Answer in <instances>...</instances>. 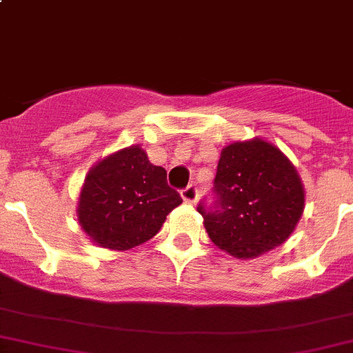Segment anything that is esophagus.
I'll return each instance as SVG.
<instances>
[{
  "instance_id": "obj_1",
  "label": "esophagus",
  "mask_w": 353,
  "mask_h": 353,
  "mask_svg": "<svg viewBox=\"0 0 353 353\" xmlns=\"http://www.w3.org/2000/svg\"><path fill=\"white\" fill-rule=\"evenodd\" d=\"M181 196H183V200L186 201V203H194L198 198V190L194 184H190V186L184 188L183 191H181Z\"/></svg>"
}]
</instances>
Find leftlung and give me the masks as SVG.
<instances>
[{
	"label": "left lung",
	"mask_w": 353,
	"mask_h": 353,
	"mask_svg": "<svg viewBox=\"0 0 353 353\" xmlns=\"http://www.w3.org/2000/svg\"><path fill=\"white\" fill-rule=\"evenodd\" d=\"M215 210L198 212L215 246L234 259H255L283 245L305 208L295 165L262 138L222 148L215 176Z\"/></svg>",
	"instance_id": "obj_1"
}]
</instances>
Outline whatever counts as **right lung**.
Segmentation results:
<instances>
[{
	"instance_id": "add662e5",
	"label": "right lung",
	"mask_w": 353,
	"mask_h": 353,
	"mask_svg": "<svg viewBox=\"0 0 353 353\" xmlns=\"http://www.w3.org/2000/svg\"><path fill=\"white\" fill-rule=\"evenodd\" d=\"M181 203L165 169L132 145L91 167L79 193L77 221L94 245L125 252L152 239Z\"/></svg>"
}]
</instances>
